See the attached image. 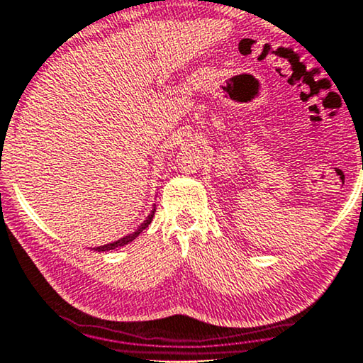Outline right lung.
<instances>
[{
	"label": "right lung",
	"mask_w": 363,
	"mask_h": 363,
	"mask_svg": "<svg viewBox=\"0 0 363 363\" xmlns=\"http://www.w3.org/2000/svg\"><path fill=\"white\" fill-rule=\"evenodd\" d=\"M154 211H156V209H152L151 214L147 216V219L144 220L143 224L138 227V230H136V232H133V234L125 235V238H123V239L116 240V242H113V244H106V245H99V247H94V250H98V252H104V250H111V249H116V247H123V245L129 244V242H133V240L136 239L138 235L141 234V232H143L144 229H146V227H147L149 224H151V220H152V217H154Z\"/></svg>",
	"instance_id": "add662e5"
}]
</instances>
